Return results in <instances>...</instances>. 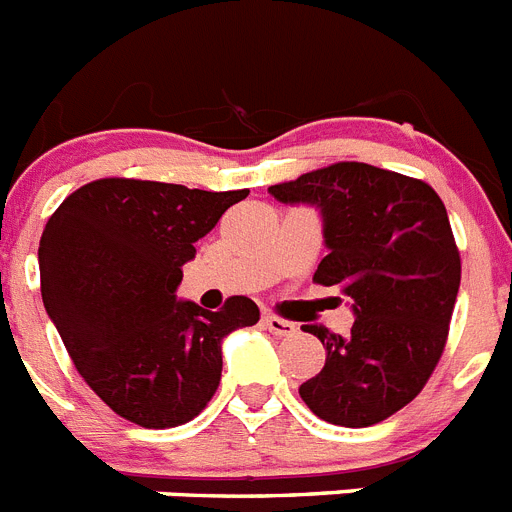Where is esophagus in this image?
<instances>
[{
    "label": "esophagus",
    "instance_id": "34e87169",
    "mask_svg": "<svg viewBox=\"0 0 512 512\" xmlns=\"http://www.w3.org/2000/svg\"><path fill=\"white\" fill-rule=\"evenodd\" d=\"M264 325L269 328V333L279 338H292L297 336V325L289 323V320L277 318V315H264Z\"/></svg>",
    "mask_w": 512,
    "mask_h": 512
}]
</instances>
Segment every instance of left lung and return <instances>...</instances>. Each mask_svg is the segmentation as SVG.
<instances>
[{
    "label": "left lung",
    "instance_id": "left-lung-1",
    "mask_svg": "<svg viewBox=\"0 0 512 512\" xmlns=\"http://www.w3.org/2000/svg\"><path fill=\"white\" fill-rule=\"evenodd\" d=\"M269 192L320 207L328 256L312 282L341 289L356 315L348 336L302 328L328 356L300 397L333 425L382 423L420 395L449 338L461 256L446 207L423 179L359 161L307 171Z\"/></svg>",
    "mask_w": 512,
    "mask_h": 512
}]
</instances>
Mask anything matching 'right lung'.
I'll return each instance as SVG.
<instances>
[{
    "instance_id": "1",
    "label": "right lung",
    "mask_w": 512,
    "mask_h": 512,
    "mask_svg": "<svg viewBox=\"0 0 512 512\" xmlns=\"http://www.w3.org/2000/svg\"><path fill=\"white\" fill-rule=\"evenodd\" d=\"M248 189L205 192L110 176L71 192L40 238V292L76 372L143 428H174L207 408L223 374L220 341L259 323L248 297L217 312L176 300L182 266Z\"/></svg>"
}]
</instances>
